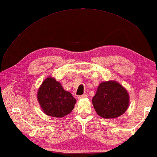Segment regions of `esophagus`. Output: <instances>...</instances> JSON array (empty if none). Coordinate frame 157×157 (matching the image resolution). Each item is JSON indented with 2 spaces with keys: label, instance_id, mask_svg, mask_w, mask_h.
<instances>
[{
  "label": "esophagus",
  "instance_id": "obj_1",
  "mask_svg": "<svg viewBox=\"0 0 157 157\" xmlns=\"http://www.w3.org/2000/svg\"><path fill=\"white\" fill-rule=\"evenodd\" d=\"M86 97H87V95H86V94H83V95L78 96V98L79 100H80V99H82V98H86Z\"/></svg>",
  "mask_w": 157,
  "mask_h": 157
}]
</instances>
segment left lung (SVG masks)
Returning <instances> with one entry per match:
<instances>
[{
	"label": "left lung",
	"mask_w": 157,
	"mask_h": 157,
	"mask_svg": "<svg viewBox=\"0 0 157 157\" xmlns=\"http://www.w3.org/2000/svg\"><path fill=\"white\" fill-rule=\"evenodd\" d=\"M92 104L98 115L105 119L116 118L123 114L129 106L126 90L115 81L100 84Z\"/></svg>",
	"instance_id": "obj_1"
}]
</instances>
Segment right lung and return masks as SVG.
I'll list each match as a JSON object with an SVG mask.
<instances>
[{"label": "right lung", "instance_id": "obj_1", "mask_svg": "<svg viewBox=\"0 0 157 157\" xmlns=\"http://www.w3.org/2000/svg\"><path fill=\"white\" fill-rule=\"evenodd\" d=\"M38 100L46 115L63 117L71 113L76 100L54 78H48L43 82L38 92Z\"/></svg>", "mask_w": 157, "mask_h": 157}]
</instances>
